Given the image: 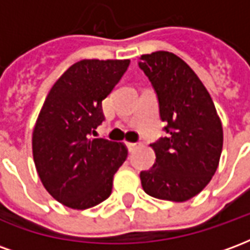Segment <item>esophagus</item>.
Masks as SVG:
<instances>
[{
	"label": "esophagus",
	"instance_id": "esophagus-1",
	"mask_svg": "<svg viewBox=\"0 0 250 250\" xmlns=\"http://www.w3.org/2000/svg\"><path fill=\"white\" fill-rule=\"evenodd\" d=\"M138 146H139L138 143H127V147H128V151L130 152L135 151L136 148H138Z\"/></svg>",
	"mask_w": 250,
	"mask_h": 250
}]
</instances>
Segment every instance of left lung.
I'll return each mask as SVG.
<instances>
[{"instance_id": "1", "label": "left lung", "mask_w": 250, "mask_h": 250, "mask_svg": "<svg viewBox=\"0 0 250 250\" xmlns=\"http://www.w3.org/2000/svg\"><path fill=\"white\" fill-rule=\"evenodd\" d=\"M138 65L148 77L167 136L150 146L155 163L142 171L148 195L174 202L193 198L209 184L220 163L224 132L208 89L174 53L143 55Z\"/></svg>"}]
</instances>
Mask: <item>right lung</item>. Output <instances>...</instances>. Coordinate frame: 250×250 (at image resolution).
I'll use <instances>...</instances> for the list:
<instances>
[{
  "mask_svg": "<svg viewBox=\"0 0 250 250\" xmlns=\"http://www.w3.org/2000/svg\"><path fill=\"white\" fill-rule=\"evenodd\" d=\"M130 60H82L69 66L48 93L36 122L32 148L41 182L53 198L84 210L108 198L127 148L93 139L108 96Z\"/></svg>",
  "mask_w": 250,
  "mask_h": 250,
  "instance_id": "right-lung-1",
  "label": "right lung"
}]
</instances>
